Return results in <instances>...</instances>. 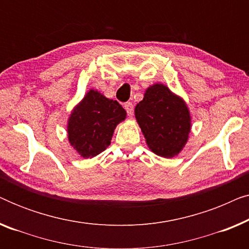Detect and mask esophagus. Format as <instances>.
<instances>
[{
    "label": "esophagus",
    "mask_w": 249,
    "mask_h": 249,
    "mask_svg": "<svg viewBox=\"0 0 249 249\" xmlns=\"http://www.w3.org/2000/svg\"><path fill=\"white\" fill-rule=\"evenodd\" d=\"M124 107L125 108V111H127L129 117H131V115L134 114V105H132V103H130V102H127V103H124Z\"/></svg>",
    "instance_id": "obj_1"
}]
</instances>
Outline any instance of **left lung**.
Returning a JSON list of instances; mask_svg holds the SVG:
<instances>
[{
  "label": "left lung",
  "mask_w": 249,
  "mask_h": 249,
  "mask_svg": "<svg viewBox=\"0 0 249 249\" xmlns=\"http://www.w3.org/2000/svg\"><path fill=\"white\" fill-rule=\"evenodd\" d=\"M135 117L146 144L161 158H175L188 142L192 117L188 105L168 86L156 83L136 105Z\"/></svg>",
  "instance_id": "left-lung-1"
}]
</instances>
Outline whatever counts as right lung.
Listing matches in <instances>:
<instances>
[{"label": "right lung", "mask_w": 249, "mask_h": 249, "mask_svg": "<svg viewBox=\"0 0 249 249\" xmlns=\"http://www.w3.org/2000/svg\"><path fill=\"white\" fill-rule=\"evenodd\" d=\"M127 112L117 101L96 89L88 90L68 119V141L84 159H93L111 144L114 129Z\"/></svg>", "instance_id": "right-lung-1"}]
</instances>
